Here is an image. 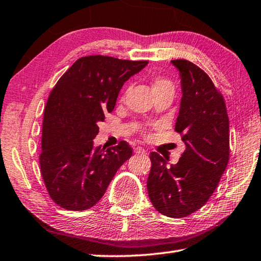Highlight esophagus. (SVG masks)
I'll return each mask as SVG.
<instances>
[{"label": "esophagus", "instance_id": "1", "mask_svg": "<svg viewBox=\"0 0 261 261\" xmlns=\"http://www.w3.org/2000/svg\"><path fill=\"white\" fill-rule=\"evenodd\" d=\"M134 152H135L136 154H146V151L143 149V147H141V146L135 147Z\"/></svg>", "mask_w": 261, "mask_h": 261}]
</instances>
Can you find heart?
I'll return each instance as SVG.
<instances>
[{
  "instance_id": "b5f03b06",
  "label": "heart",
  "mask_w": 261,
  "mask_h": 261,
  "mask_svg": "<svg viewBox=\"0 0 261 261\" xmlns=\"http://www.w3.org/2000/svg\"><path fill=\"white\" fill-rule=\"evenodd\" d=\"M152 88H153V92L158 91H164V90H173L174 91V85L169 80H167L165 77L156 76L152 80Z\"/></svg>"
}]
</instances>
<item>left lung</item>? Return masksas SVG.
<instances>
[{"label": "left lung", "instance_id": "left-lung-1", "mask_svg": "<svg viewBox=\"0 0 261 261\" xmlns=\"http://www.w3.org/2000/svg\"><path fill=\"white\" fill-rule=\"evenodd\" d=\"M180 72L181 96L175 130L186 145L176 165L151 152L146 188L153 207L183 218L208 202L229 159V120L222 93L193 62L171 60Z\"/></svg>", "mask_w": 261, "mask_h": 261}]
</instances>
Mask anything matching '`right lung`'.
I'll use <instances>...</instances> for the list:
<instances>
[{
  "label": "right lung",
  "instance_id": "1",
  "mask_svg": "<svg viewBox=\"0 0 261 261\" xmlns=\"http://www.w3.org/2000/svg\"><path fill=\"white\" fill-rule=\"evenodd\" d=\"M146 65L145 60L83 57L52 88L44 109L39 166L48 194L61 208L93 207L132 156L126 141L93 149V140L99 134L97 122L114 110L121 86Z\"/></svg>",
  "mask_w": 261,
  "mask_h": 261
}]
</instances>
